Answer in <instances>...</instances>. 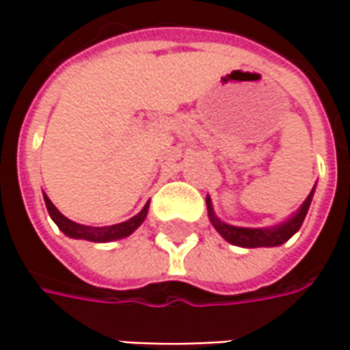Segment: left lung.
Masks as SVG:
<instances>
[{
    "mask_svg": "<svg viewBox=\"0 0 350 350\" xmlns=\"http://www.w3.org/2000/svg\"><path fill=\"white\" fill-rule=\"evenodd\" d=\"M312 198H314V189L308 195V198L304 200L300 210L290 220L276 226V228H237V226H230V224L216 218L208 196H206V206H208L210 222L226 241L239 245V247H276V245H282L284 241H288L290 237L300 230L304 218L308 214V208L312 204Z\"/></svg>",
    "mask_w": 350,
    "mask_h": 350,
    "instance_id": "8db88e82",
    "label": "left lung"
}]
</instances>
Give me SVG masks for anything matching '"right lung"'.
<instances>
[{
    "label": "right lung",
    "instance_id": "add662e5",
    "mask_svg": "<svg viewBox=\"0 0 350 350\" xmlns=\"http://www.w3.org/2000/svg\"><path fill=\"white\" fill-rule=\"evenodd\" d=\"M44 202H46V208L48 214H50V218L56 222V226L60 228L64 234L68 235V237H75V239H88V241H97V243H105V241H115V239H120V237H126L130 235L138 226H140L144 220H146V214H148V206L150 204H146L144 208L134 216V218H130L126 222H120L115 224V226H105V228H91V226H83V224H77L72 222V220H68L64 214H62L60 210L56 208L52 202H50V198L44 195Z\"/></svg>",
    "mask_w": 350,
    "mask_h": 350
}]
</instances>
